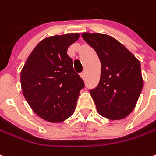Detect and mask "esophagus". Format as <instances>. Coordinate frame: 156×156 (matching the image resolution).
<instances>
[{"instance_id": "34e87169", "label": "esophagus", "mask_w": 156, "mask_h": 156, "mask_svg": "<svg viewBox=\"0 0 156 156\" xmlns=\"http://www.w3.org/2000/svg\"><path fill=\"white\" fill-rule=\"evenodd\" d=\"M80 77L83 78V79H85V71H83V72H81V73H80Z\"/></svg>"}]
</instances>
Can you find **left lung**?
I'll return each mask as SVG.
<instances>
[{
  "instance_id": "1",
  "label": "left lung",
  "mask_w": 156,
  "mask_h": 156,
  "mask_svg": "<svg viewBox=\"0 0 156 156\" xmlns=\"http://www.w3.org/2000/svg\"><path fill=\"white\" fill-rule=\"evenodd\" d=\"M101 64L98 86L90 90L98 112L116 120L126 118L135 107L143 86L140 61L123 44L100 33H83Z\"/></svg>"
}]
</instances>
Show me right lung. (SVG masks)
<instances>
[{"mask_svg":"<svg viewBox=\"0 0 156 156\" xmlns=\"http://www.w3.org/2000/svg\"><path fill=\"white\" fill-rule=\"evenodd\" d=\"M78 33L50 37L35 47L21 72L24 98L40 118L63 122L75 111L79 91L85 83L73 69L68 47Z\"/></svg>","mask_w":156,"mask_h":156,"instance_id":"right-lung-1","label":"right lung"}]
</instances>
